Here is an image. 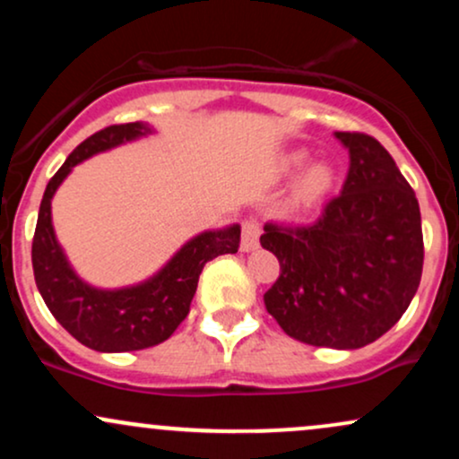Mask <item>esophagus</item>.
<instances>
[{
	"label": "esophagus",
	"mask_w": 459,
	"mask_h": 459,
	"mask_svg": "<svg viewBox=\"0 0 459 459\" xmlns=\"http://www.w3.org/2000/svg\"><path fill=\"white\" fill-rule=\"evenodd\" d=\"M261 224L256 218H247L241 224V252H252L259 247Z\"/></svg>",
	"instance_id": "1"
}]
</instances>
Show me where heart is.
Segmentation results:
<instances>
[{
	"instance_id": "b5f03b06",
	"label": "heart",
	"mask_w": 459,
	"mask_h": 459,
	"mask_svg": "<svg viewBox=\"0 0 459 459\" xmlns=\"http://www.w3.org/2000/svg\"><path fill=\"white\" fill-rule=\"evenodd\" d=\"M304 161H307L304 152H291V155H287L282 160V170H298V168L304 166ZM332 183H334V172H332L328 163H313L298 178L296 187H293V203L299 204V207L315 204L330 192Z\"/></svg>"
}]
</instances>
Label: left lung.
Returning <instances> with one entry per match:
<instances>
[{
    "label": "left lung",
    "mask_w": 459,
    "mask_h": 459,
    "mask_svg": "<svg viewBox=\"0 0 459 459\" xmlns=\"http://www.w3.org/2000/svg\"><path fill=\"white\" fill-rule=\"evenodd\" d=\"M350 152L343 189L310 226L265 224L281 261L265 308L293 339L358 350L402 319L423 272L414 189L376 138L334 131Z\"/></svg>",
    "instance_id": "left-lung-1"
}]
</instances>
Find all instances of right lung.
Masks as SVG:
<instances>
[{
    "mask_svg": "<svg viewBox=\"0 0 459 459\" xmlns=\"http://www.w3.org/2000/svg\"><path fill=\"white\" fill-rule=\"evenodd\" d=\"M151 134V125L127 123L105 127L83 140L47 183L31 241L36 287L47 308L79 343L105 354L163 343L187 317L204 263L220 255H233L239 247V224L203 230L178 247L160 272L118 289L94 287L73 270L51 222V200L57 187L77 163Z\"/></svg>",
    "mask_w": 459,
    "mask_h": 459,
    "instance_id": "obj_1",
    "label": "right lung"
}]
</instances>
